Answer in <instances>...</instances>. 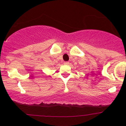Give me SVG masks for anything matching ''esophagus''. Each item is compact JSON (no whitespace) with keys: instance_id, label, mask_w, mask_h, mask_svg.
<instances>
[{"instance_id":"esophagus-1","label":"esophagus","mask_w":126,"mask_h":126,"mask_svg":"<svg viewBox=\"0 0 126 126\" xmlns=\"http://www.w3.org/2000/svg\"><path fill=\"white\" fill-rule=\"evenodd\" d=\"M69 62H64V64H69Z\"/></svg>"}]
</instances>
